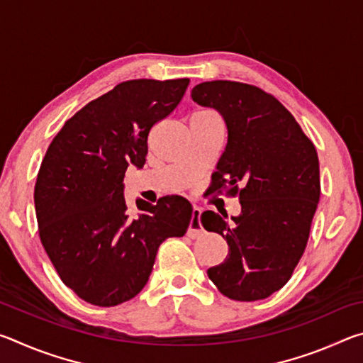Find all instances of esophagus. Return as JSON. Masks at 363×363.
Instances as JSON below:
<instances>
[{"label":"esophagus","mask_w":363,"mask_h":363,"mask_svg":"<svg viewBox=\"0 0 363 363\" xmlns=\"http://www.w3.org/2000/svg\"><path fill=\"white\" fill-rule=\"evenodd\" d=\"M200 214L201 210L200 208H194L192 210V218H190V223H189V237H199L201 233V224H200Z\"/></svg>","instance_id":"1"}]
</instances>
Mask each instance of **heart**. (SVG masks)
Instances as JSON below:
<instances>
[{
  "label": "heart",
  "mask_w": 363,
  "mask_h": 363,
  "mask_svg": "<svg viewBox=\"0 0 363 363\" xmlns=\"http://www.w3.org/2000/svg\"><path fill=\"white\" fill-rule=\"evenodd\" d=\"M203 112H206V110H203Z\"/></svg>",
  "instance_id": "1"
}]
</instances>
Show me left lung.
<instances>
[{
	"label": "left lung",
	"mask_w": 363,
	"mask_h": 363,
	"mask_svg": "<svg viewBox=\"0 0 363 363\" xmlns=\"http://www.w3.org/2000/svg\"><path fill=\"white\" fill-rule=\"evenodd\" d=\"M192 99L223 115L227 144L211 190L238 196L242 214L201 213L208 232L225 238L229 255L208 277L233 301L266 299L291 279L320 199L315 145L281 102L247 83L196 84Z\"/></svg>",
	"instance_id": "left-lung-1"
}]
</instances>
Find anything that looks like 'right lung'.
<instances>
[{
  "instance_id": "add662e5",
  "label": "right lung",
  "mask_w": 363,
  "mask_h": 363,
  "mask_svg": "<svg viewBox=\"0 0 363 363\" xmlns=\"http://www.w3.org/2000/svg\"><path fill=\"white\" fill-rule=\"evenodd\" d=\"M190 83L130 79L65 121L49 144L35 184L43 247L60 280L99 307L133 299L149 280L167 238L186 233L192 205L179 195L128 211L123 177L143 168L152 128L179 106Z\"/></svg>"
}]
</instances>
